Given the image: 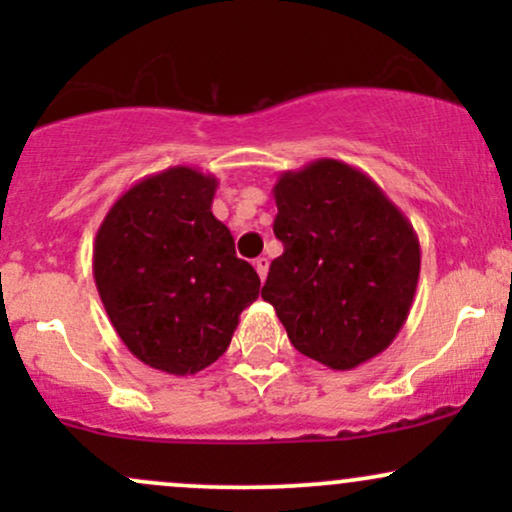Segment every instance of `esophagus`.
<instances>
[{"label":"esophagus","mask_w":512,"mask_h":512,"mask_svg":"<svg viewBox=\"0 0 512 512\" xmlns=\"http://www.w3.org/2000/svg\"><path fill=\"white\" fill-rule=\"evenodd\" d=\"M255 269H257V274H260L262 281L267 279V272H269V260H267V257H257Z\"/></svg>","instance_id":"obj_1"}]
</instances>
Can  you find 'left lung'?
Returning a JSON list of instances; mask_svg holds the SVG:
<instances>
[{
    "label": "left lung",
    "mask_w": 512,
    "mask_h": 512,
    "mask_svg": "<svg viewBox=\"0 0 512 512\" xmlns=\"http://www.w3.org/2000/svg\"><path fill=\"white\" fill-rule=\"evenodd\" d=\"M274 236L262 298L291 344L332 370L385 351L402 330L421 248L414 226L366 173L334 158L286 170L274 185Z\"/></svg>",
    "instance_id": "8db88e82"
}]
</instances>
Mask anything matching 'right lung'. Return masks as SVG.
I'll return each mask as SVG.
<instances>
[{"label": "right lung", "instance_id": "obj_1", "mask_svg": "<svg viewBox=\"0 0 512 512\" xmlns=\"http://www.w3.org/2000/svg\"><path fill=\"white\" fill-rule=\"evenodd\" d=\"M216 185L190 166L134 182L93 243V279L117 337L170 375L211 366L260 296V276L211 214Z\"/></svg>", "mask_w": 512, "mask_h": 512}]
</instances>
